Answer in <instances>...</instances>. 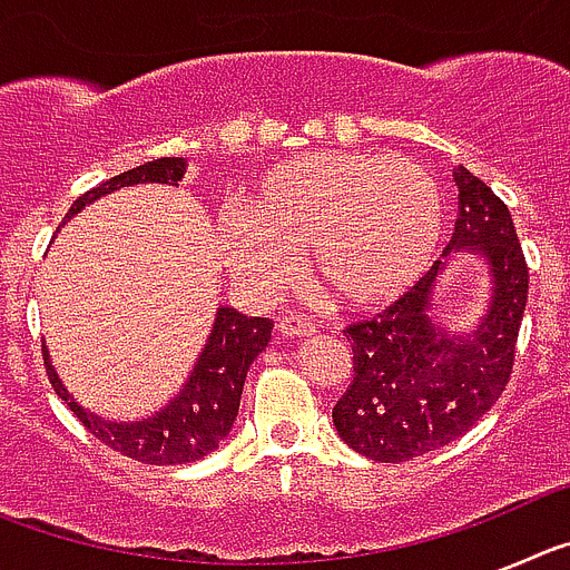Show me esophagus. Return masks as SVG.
Listing matches in <instances>:
<instances>
[{
	"mask_svg": "<svg viewBox=\"0 0 570 570\" xmlns=\"http://www.w3.org/2000/svg\"><path fill=\"white\" fill-rule=\"evenodd\" d=\"M279 334L282 336H311V334H316V322L308 320V316L288 314L279 320Z\"/></svg>",
	"mask_w": 570,
	"mask_h": 570,
	"instance_id": "34e87169",
	"label": "esophagus"
}]
</instances>
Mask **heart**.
I'll list each match as a JSON object with an SVG mask.
<instances>
[{
    "label": "heart",
    "instance_id": "heart-1",
    "mask_svg": "<svg viewBox=\"0 0 570 570\" xmlns=\"http://www.w3.org/2000/svg\"><path fill=\"white\" fill-rule=\"evenodd\" d=\"M442 242V196L411 159L316 150L262 170L223 223L228 268L256 291L288 282L305 256L342 308H380L425 276Z\"/></svg>",
    "mask_w": 570,
    "mask_h": 570
}]
</instances>
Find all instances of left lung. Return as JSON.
I'll return each instance as SVG.
<instances>
[{
	"mask_svg": "<svg viewBox=\"0 0 570 570\" xmlns=\"http://www.w3.org/2000/svg\"><path fill=\"white\" fill-rule=\"evenodd\" d=\"M454 236L414 288L345 328L354 382L334 405L342 442L376 462H405L454 442L505 391L528 302V265L511 210L456 165ZM451 253L482 255L487 311L471 332L445 330L433 296Z\"/></svg>",
	"mask_w": 570,
	"mask_h": 570,
	"instance_id": "1",
	"label": "left lung"
}]
</instances>
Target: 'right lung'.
<instances>
[{
  "instance_id": "right-lung-1",
  "label": "right lung",
  "mask_w": 570,
  "mask_h": 570,
  "mask_svg": "<svg viewBox=\"0 0 570 570\" xmlns=\"http://www.w3.org/2000/svg\"><path fill=\"white\" fill-rule=\"evenodd\" d=\"M185 168L188 163L183 156H163V159L125 170L99 188L79 196L77 203L70 205L65 223L73 219L85 205H94L102 196L130 188V185H179ZM271 331H274V322L265 316H245L228 305L216 308L214 328H210L203 354L196 356L183 387L170 396L165 407L154 411L145 420L128 422L99 416L79 405L65 387V382L59 380L57 367L50 365L48 347H42V354L48 380L59 400L68 402L70 411L99 442L130 460L145 462V465H188V462L203 460L210 451H216L230 434L236 414H239L242 385H245L248 367L268 347Z\"/></svg>"
}]
</instances>
